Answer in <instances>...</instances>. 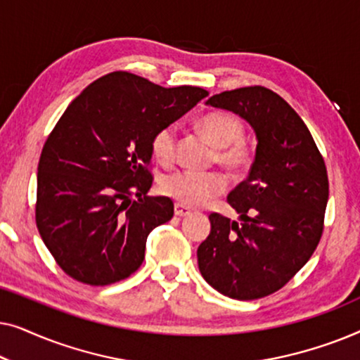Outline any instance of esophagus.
<instances>
[{"label":"esophagus","instance_id":"esophagus-1","mask_svg":"<svg viewBox=\"0 0 360 360\" xmlns=\"http://www.w3.org/2000/svg\"><path fill=\"white\" fill-rule=\"evenodd\" d=\"M174 213H175L176 218H185V216L190 214V208H186V206L180 205V203H175Z\"/></svg>","mask_w":360,"mask_h":360}]
</instances>
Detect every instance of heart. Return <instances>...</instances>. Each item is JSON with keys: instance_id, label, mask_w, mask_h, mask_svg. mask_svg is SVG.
<instances>
[{"instance_id": "b5f03b06", "label": "heart", "mask_w": 360, "mask_h": 360, "mask_svg": "<svg viewBox=\"0 0 360 360\" xmlns=\"http://www.w3.org/2000/svg\"><path fill=\"white\" fill-rule=\"evenodd\" d=\"M200 129L216 149V160L233 174L244 172L250 164V150L243 142L244 126L228 112H213L200 121ZM152 154L160 164L169 165L175 159L176 129L162 127L152 137ZM224 179L214 172L175 170L160 180L162 193L184 206H200L224 190Z\"/></svg>"}]
</instances>
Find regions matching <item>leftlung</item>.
Listing matches in <instances>:
<instances>
[{
  "instance_id": "1",
  "label": "left lung",
  "mask_w": 360,
  "mask_h": 360,
  "mask_svg": "<svg viewBox=\"0 0 360 360\" xmlns=\"http://www.w3.org/2000/svg\"><path fill=\"white\" fill-rule=\"evenodd\" d=\"M206 105L248 121L257 147L249 176L228 195L239 221L210 214L198 269L226 297H267L308 262L321 239L326 165L302 117L269 88L223 91Z\"/></svg>"
}]
</instances>
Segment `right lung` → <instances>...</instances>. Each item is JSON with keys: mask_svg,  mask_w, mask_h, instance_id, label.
<instances>
[{"mask_svg": "<svg viewBox=\"0 0 360 360\" xmlns=\"http://www.w3.org/2000/svg\"><path fill=\"white\" fill-rule=\"evenodd\" d=\"M206 96L112 72L68 105L44 144L36 205L41 238L67 275L110 285L141 267L147 236L174 216L170 198L147 196L152 137Z\"/></svg>", "mask_w": 360, "mask_h": 360, "instance_id": "obj_1", "label": "right lung"}]
</instances>
